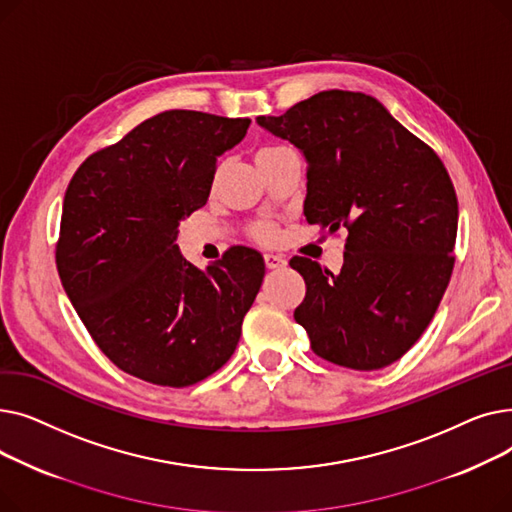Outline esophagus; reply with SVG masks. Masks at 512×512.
Masks as SVG:
<instances>
[{"label": "esophagus", "instance_id": "esophagus-1", "mask_svg": "<svg viewBox=\"0 0 512 512\" xmlns=\"http://www.w3.org/2000/svg\"><path fill=\"white\" fill-rule=\"evenodd\" d=\"M263 259H265L267 270H282V267L286 265V259L280 255H265Z\"/></svg>", "mask_w": 512, "mask_h": 512}]
</instances>
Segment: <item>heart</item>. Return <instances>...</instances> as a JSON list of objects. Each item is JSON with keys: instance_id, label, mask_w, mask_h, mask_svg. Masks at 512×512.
I'll return each mask as SVG.
<instances>
[{"instance_id": "1", "label": "heart", "mask_w": 512, "mask_h": 512, "mask_svg": "<svg viewBox=\"0 0 512 512\" xmlns=\"http://www.w3.org/2000/svg\"><path fill=\"white\" fill-rule=\"evenodd\" d=\"M282 149H284V147H263V149L257 151V161H261L263 157H270V155H274V153H278V151H282ZM251 236H253L257 242H261V245H274V242H276L278 236H280V230H278V226L272 224V222H257V224L251 226Z\"/></svg>"}]
</instances>
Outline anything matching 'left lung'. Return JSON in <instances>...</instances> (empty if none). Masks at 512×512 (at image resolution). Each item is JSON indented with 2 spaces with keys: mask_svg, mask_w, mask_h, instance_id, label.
Returning a JSON list of instances; mask_svg holds the SVG:
<instances>
[{
  "mask_svg": "<svg viewBox=\"0 0 512 512\" xmlns=\"http://www.w3.org/2000/svg\"><path fill=\"white\" fill-rule=\"evenodd\" d=\"M257 124L303 151L307 222L348 232L340 274L290 259L307 286L294 319L313 353L357 371L398 361L454 267L459 201L442 159L365 93L321 91Z\"/></svg>",
  "mask_w": 512,
  "mask_h": 512,
  "instance_id": "1",
  "label": "left lung"
}]
</instances>
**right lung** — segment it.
I'll return each mask as SVG.
<instances>
[{"instance_id": "add662e5", "label": "right lung", "mask_w": 512, "mask_h": 512, "mask_svg": "<svg viewBox=\"0 0 512 512\" xmlns=\"http://www.w3.org/2000/svg\"><path fill=\"white\" fill-rule=\"evenodd\" d=\"M249 124L161 112L89 155L66 188L56 245L62 286L101 353L134 378L193 386L234 353L263 257L232 247L203 272L176 238L207 203L218 157Z\"/></svg>"}]
</instances>
